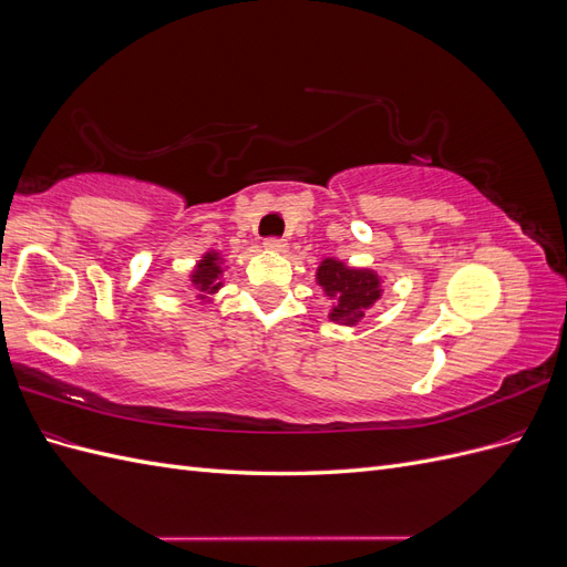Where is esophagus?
I'll return each mask as SVG.
<instances>
[{
	"label": "esophagus",
	"instance_id": "34e87169",
	"mask_svg": "<svg viewBox=\"0 0 567 567\" xmlns=\"http://www.w3.org/2000/svg\"><path fill=\"white\" fill-rule=\"evenodd\" d=\"M265 248H267L269 252H286L288 244L284 241V238H267V241H265Z\"/></svg>",
	"mask_w": 567,
	"mask_h": 567
}]
</instances>
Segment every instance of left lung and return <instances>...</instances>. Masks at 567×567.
<instances>
[{
    "label": "left lung",
    "mask_w": 567,
    "mask_h": 567,
    "mask_svg": "<svg viewBox=\"0 0 567 567\" xmlns=\"http://www.w3.org/2000/svg\"><path fill=\"white\" fill-rule=\"evenodd\" d=\"M315 279L323 298L329 300V321L338 326H357L371 307L383 298L381 271L371 267H352L338 257H323L317 267Z\"/></svg>",
    "instance_id": "left-lung-1"
}]
</instances>
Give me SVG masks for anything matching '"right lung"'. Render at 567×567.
<instances>
[{"mask_svg": "<svg viewBox=\"0 0 567 567\" xmlns=\"http://www.w3.org/2000/svg\"><path fill=\"white\" fill-rule=\"evenodd\" d=\"M225 271H227L225 255H221L215 248H210L198 257L196 265L192 267V271L186 274V281L192 284V288L196 290V300L200 305H210L213 296L217 293L221 286H225V281H221V274H225Z\"/></svg>", "mask_w": 567, "mask_h": 567, "instance_id": "right-lung-1", "label": "right lung"}]
</instances>
